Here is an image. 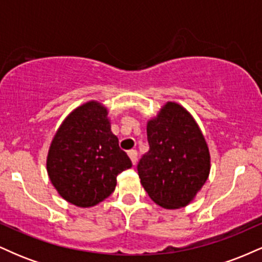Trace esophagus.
Wrapping results in <instances>:
<instances>
[{"label": "esophagus", "instance_id": "obj_1", "mask_svg": "<svg viewBox=\"0 0 262 262\" xmlns=\"http://www.w3.org/2000/svg\"><path fill=\"white\" fill-rule=\"evenodd\" d=\"M128 155H129V158H130L132 164H133V165L137 164V160H138V152L135 151V150H130V151H128Z\"/></svg>", "mask_w": 262, "mask_h": 262}]
</instances>
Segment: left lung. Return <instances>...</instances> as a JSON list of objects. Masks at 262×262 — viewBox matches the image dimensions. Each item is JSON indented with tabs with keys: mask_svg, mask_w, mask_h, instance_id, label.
<instances>
[{
	"mask_svg": "<svg viewBox=\"0 0 262 262\" xmlns=\"http://www.w3.org/2000/svg\"><path fill=\"white\" fill-rule=\"evenodd\" d=\"M149 151L138 165L140 182L149 197L165 209L188 206L210 171L204 135L192 114L169 101L146 122Z\"/></svg>",
	"mask_w": 262,
	"mask_h": 262,
	"instance_id": "8db88e82",
	"label": "left lung"
}]
</instances>
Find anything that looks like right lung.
I'll return each instance as SVG.
<instances>
[{
	"label": "right lung",
	"instance_id": "obj_1",
	"mask_svg": "<svg viewBox=\"0 0 262 262\" xmlns=\"http://www.w3.org/2000/svg\"><path fill=\"white\" fill-rule=\"evenodd\" d=\"M132 161L111 130L108 110L87 101L71 111L54 134L47 156L50 182L66 202L90 208L106 200L117 175Z\"/></svg>",
	"mask_w": 262,
	"mask_h": 262
}]
</instances>
